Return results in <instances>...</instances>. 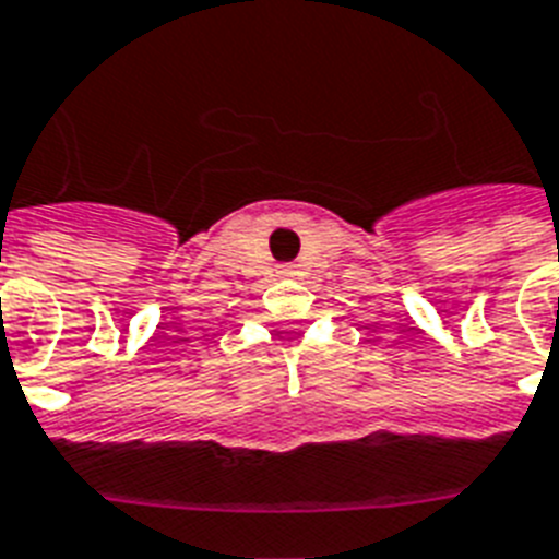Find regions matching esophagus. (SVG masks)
Listing matches in <instances>:
<instances>
[{
  "label": "esophagus",
  "mask_w": 559,
  "mask_h": 559,
  "mask_svg": "<svg viewBox=\"0 0 559 559\" xmlns=\"http://www.w3.org/2000/svg\"><path fill=\"white\" fill-rule=\"evenodd\" d=\"M283 274H294V269H290V265H285V269H283Z\"/></svg>",
  "instance_id": "1"
}]
</instances>
